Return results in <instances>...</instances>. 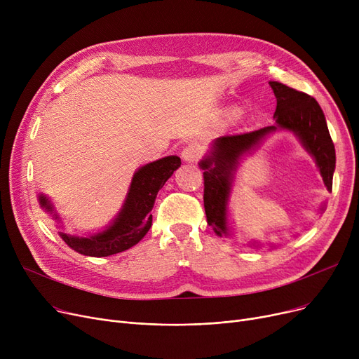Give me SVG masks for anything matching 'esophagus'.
Instances as JSON below:
<instances>
[{
  "mask_svg": "<svg viewBox=\"0 0 359 359\" xmlns=\"http://www.w3.org/2000/svg\"><path fill=\"white\" fill-rule=\"evenodd\" d=\"M202 153H203V147L198 142H192V144H187L182 151V158L186 163H195L202 157Z\"/></svg>",
  "mask_w": 359,
  "mask_h": 359,
  "instance_id": "34e87169",
  "label": "esophagus"
}]
</instances>
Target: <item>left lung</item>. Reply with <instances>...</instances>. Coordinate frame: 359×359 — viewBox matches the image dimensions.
<instances>
[{
	"label": "left lung",
	"instance_id": "left-lung-1",
	"mask_svg": "<svg viewBox=\"0 0 359 359\" xmlns=\"http://www.w3.org/2000/svg\"><path fill=\"white\" fill-rule=\"evenodd\" d=\"M269 86L276 97V110L273 115L276 123L273 126L246 132V134L217 138L212 144L211 153L199 163V167L203 170V206L206 221L219 237L229 236L230 233L227 222L229 201L234 172L240 158L278 129L294 132L307 153L316 160L327 191L332 192L336 153L322 107L314 97L303 91H297L278 81H269Z\"/></svg>",
	"mask_w": 359,
	"mask_h": 359
}]
</instances>
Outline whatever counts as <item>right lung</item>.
Wrapping results in <instances>:
<instances>
[{
	"instance_id": "obj_1",
	"label": "right lung",
	"mask_w": 359,
	"mask_h": 359,
	"mask_svg": "<svg viewBox=\"0 0 359 359\" xmlns=\"http://www.w3.org/2000/svg\"><path fill=\"white\" fill-rule=\"evenodd\" d=\"M180 164L177 156H168L142 165L132 177L121 212L106 230L90 237H75L60 231L61 238L72 250L93 257L116 255L135 246L153 224L151 210L158 191ZM39 202L46 211L52 210L45 196L41 195Z\"/></svg>"
}]
</instances>
